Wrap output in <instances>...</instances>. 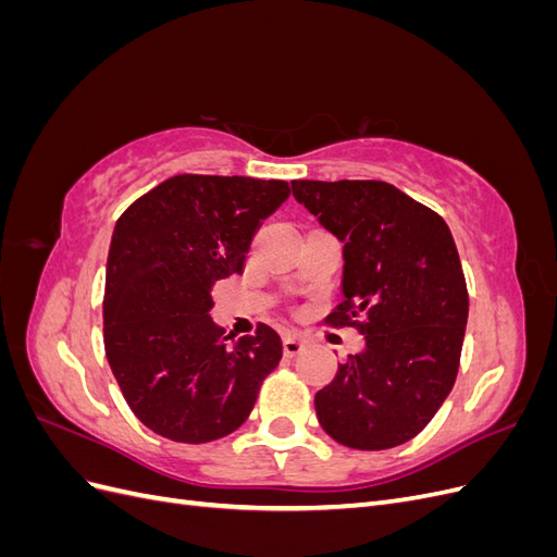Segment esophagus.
I'll list each match as a JSON object with an SVG mask.
<instances>
[{"label": "esophagus", "instance_id": "obj_1", "mask_svg": "<svg viewBox=\"0 0 557 557\" xmlns=\"http://www.w3.org/2000/svg\"><path fill=\"white\" fill-rule=\"evenodd\" d=\"M305 350V342L299 339V336H295V334H285L283 336V352L285 356H299V352Z\"/></svg>", "mask_w": 557, "mask_h": 557}]
</instances>
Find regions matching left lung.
<instances>
[{
    "instance_id": "8db88e82",
    "label": "left lung",
    "mask_w": 557,
    "mask_h": 557,
    "mask_svg": "<svg viewBox=\"0 0 557 557\" xmlns=\"http://www.w3.org/2000/svg\"><path fill=\"white\" fill-rule=\"evenodd\" d=\"M344 244L342 305L364 348L315 393L320 425L348 448H393L423 430L458 376L469 295L444 218L385 181H293Z\"/></svg>"
}]
</instances>
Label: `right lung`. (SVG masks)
Masks as SVG:
<instances>
[{"instance_id": "right-lung-1", "label": "right lung", "mask_w": 557, "mask_h": 557, "mask_svg": "<svg viewBox=\"0 0 557 557\" xmlns=\"http://www.w3.org/2000/svg\"><path fill=\"white\" fill-rule=\"evenodd\" d=\"M285 181L181 174L117 218L104 290V348L123 397L141 423L183 444H207L250 416L281 356L260 323L227 342L211 318L215 281L244 272Z\"/></svg>"}]
</instances>
